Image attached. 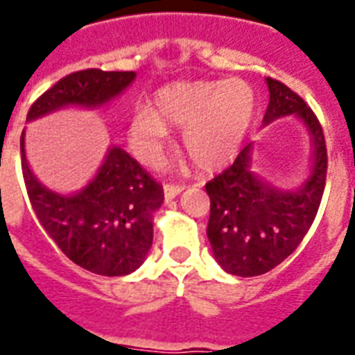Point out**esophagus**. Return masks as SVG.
<instances>
[{"label": "esophagus", "instance_id": "34e87169", "mask_svg": "<svg viewBox=\"0 0 355 355\" xmlns=\"http://www.w3.org/2000/svg\"><path fill=\"white\" fill-rule=\"evenodd\" d=\"M182 191L184 186H173V184H166V186H164V197H166V200L175 199V197H178Z\"/></svg>", "mask_w": 355, "mask_h": 355}]
</instances>
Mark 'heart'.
<instances>
[{"mask_svg":"<svg viewBox=\"0 0 355 355\" xmlns=\"http://www.w3.org/2000/svg\"><path fill=\"white\" fill-rule=\"evenodd\" d=\"M256 92L247 80H195L162 88L149 107L134 110L128 139L145 166H158L169 130L182 128L184 153L202 171L228 166L241 149L256 116Z\"/></svg>","mask_w":355,"mask_h":355,"instance_id":"heart-1","label":"heart"}]
</instances>
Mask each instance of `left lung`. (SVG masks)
I'll list each match as a JSON object with an SVG mask.
<instances>
[{
  "label": "left lung",
  "instance_id": "left-lung-1",
  "mask_svg": "<svg viewBox=\"0 0 355 355\" xmlns=\"http://www.w3.org/2000/svg\"><path fill=\"white\" fill-rule=\"evenodd\" d=\"M269 105L263 127L295 116L308 130L311 166L297 189L278 188L252 171V144L237 155L227 171L206 184L210 195V239L214 258L228 275L269 272L300 245L320 206L326 184V144L313 110L284 83L267 77Z\"/></svg>",
  "mask_w": 355,
  "mask_h": 355
}]
</instances>
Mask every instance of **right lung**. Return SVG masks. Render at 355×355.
Here are the masks:
<instances>
[{
    "label": "right lung",
    "instance_id": "1",
    "mask_svg": "<svg viewBox=\"0 0 355 355\" xmlns=\"http://www.w3.org/2000/svg\"><path fill=\"white\" fill-rule=\"evenodd\" d=\"M134 79V71H75L33 103L27 121L60 108H99L121 96ZM19 149L31 206L44 230L73 263L101 276L130 275L144 263L164 189L132 156L112 145L96 177L77 193L64 195L46 188L31 171L25 130Z\"/></svg>",
    "mask_w": 355,
    "mask_h": 355
}]
</instances>
